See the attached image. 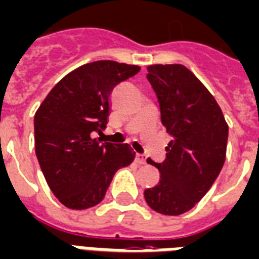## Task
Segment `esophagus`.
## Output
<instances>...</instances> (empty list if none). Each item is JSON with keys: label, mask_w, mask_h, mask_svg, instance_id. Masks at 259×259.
<instances>
[{"label": "esophagus", "mask_w": 259, "mask_h": 259, "mask_svg": "<svg viewBox=\"0 0 259 259\" xmlns=\"http://www.w3.org/2000/svg\"><path fill=\"white\" fill-rule=\"evenodd\" d=\"M135 159H137V162L139 165H143V164H146V157L143 154H139V153H138L137 154V157H135Z\"/></svg>", "instance_id": "esophagus-1"}]
</instances>
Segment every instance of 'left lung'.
I'll use <instances>...</instances> for the list:
<instances>
[{"instance_id": "obj_1", "label": "left lung", "mask_w": 259, "mask_h": 259, "mask_svg": "<svg viewBox=\"0 0 259 259\" xmlns=\"http://www.w3.org/2000/svg\"><path fill=\"white\" fill-rule=\"evenodd\" d=\"M161 109V121L174 137L166 158L157 164L161 178L145 190V199L161 214L179 215L201 201L223 169L228 124L221 108L202 81L182 64L147 67Z\"/></svg>"}]
</instances>
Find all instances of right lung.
I'll return each mask as SVG.
<instances>
[{
    "mask_svg": "<svg viewBox=\"0 0 259 259\" xmlns=\"http://www.w3.org/2000/svg\"><path fill=\"white\" fill-rule=\"evenodd\" d=\"M141 71L110 60L76 68L54 85L34 117L35 153L58 201L89 209L104 199L114 174L135 158L131 146L94 138L108 124L110 94Z\"/></svg>",
    "mask_w": 259,
    "mask_h": 259,
    "instance_id": "1",
    "label": "right lung"
}]
</instances>
